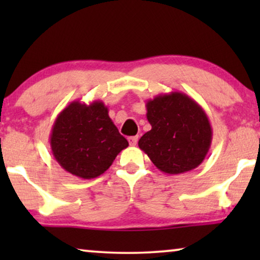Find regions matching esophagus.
I'll use <instances>...</instances> for the list:
<instances>
[{"label":"esophagus","mask_w":260,"mask_h":260,"mask_svg":"<svg viewBox=\"0 0 260 260\" xmlns=\"http://www.w3.org/2000/svg\"><path fill=\"white\" fill-rule=\"evenodd\" d=\"M138 142V136H131L129 137V143L131 147H134V145H136Z\"/></svg>","instance_id":"esophagus-1"}]
</instances>
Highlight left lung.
Returning <instances> with one entry per match:
<instances>
[{"instance_id": "1", "label": "left lung", "mask_w": 260, "mask_h": 260, "mask_svg": "<svg viewBox=\"0 0 260 260\" xmlns=\"http://www.w3.org/2000/svg\"><path fill=\"white\" fill-rule=\"evenodd\" d=\"M151 130L138 141L156 168L179 175L199 167L208 154L213 131L207 113L182 92H170L145 104Z\"/></svg>"}]
</instances>
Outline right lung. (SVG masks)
I'll return each instance as SVG.
<instances>
[{
	"label": "right lung",
	"instance_id": "obj_1",
	"mask_svg": "<svg viewBox=\"0 0 260 260\" xmlns=\"http://www.w3.org/2000/svg\"><path fill=\"white\" fill-rule=\"evenodd\" d=\"M49 143L60 167L84 180L102 175L129 147L102 101L70 103L56 117Z\"/></svg>",
	"mask_w": 260,
	"mask_h": 260
}]
</instances>
